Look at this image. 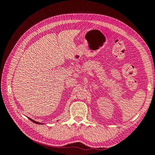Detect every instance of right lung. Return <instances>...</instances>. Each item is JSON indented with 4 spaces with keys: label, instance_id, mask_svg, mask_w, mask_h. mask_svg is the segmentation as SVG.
Segmentation results:
<instances>
[{
    "label": "right lung",
    "instance_id": "obj_1",
    "mask_svg": "<svg viewBox=\"0 0 155 155\" xmlns=\"http://www.w3.org/2000/svg\"><path fill=\"white\" fill-rule=\"evenodd\" d=\"M32 122H34V123H35V124H41V123H39V122H37V121H34V120H31V118H29Z\"/></svg>",
    "mask_w": 155,
    "mask_h": 155
}]
</instances>
